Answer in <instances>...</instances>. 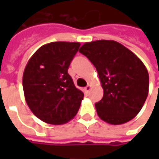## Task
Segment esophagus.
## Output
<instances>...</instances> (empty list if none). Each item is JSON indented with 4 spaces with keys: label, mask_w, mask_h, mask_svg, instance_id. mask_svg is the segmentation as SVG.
Instances as JSON below:
<instances>
[{
    "label": "esophagus",
    "mask_w": 159,
    "mask_h": 159,
    "mask_svg": "<svg viewBox=\"0 0 159 159\" xmlns=\"http://www.w3.org/2000/svg\"><path fill=\"white\" fill-rule=\"evenodd\" d=\"M91 89H92V87H91V85H90V84H89L88 86L84 88V90H85V92H86V93H89L90 90H91Z\"/></svg>",
    "instance_id": "1"
}]
</instances>
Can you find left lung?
Segmentation results:
<instances>
[{
  "label": "left lung",
  "mask_w": 159,
  "mask_h": 159,
  "mask_svg": "<svg viewBox=\"0 0 159 159\" xmlns=\"http://www.w3.org/2000/svg\"><path fill=\"white\" fill-rule=\"evenodd\" d=\"M79 52L96 68L103 88V98L95 103L98 116L114 125L133 119L148 95L149 75L143 62L111 40L86 42Z\"/></svg>",
  "instance_id": "1"
}]
</instances>
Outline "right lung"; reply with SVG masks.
Returning a JSON list of instances; mask_svg holds the SVG:
<instances>
[{
    "label": "right lung",
    "mask_w": 159,
    "mask_h": 159,
    "mask_svg": "<svg viewBox=\"0 0 159 159\" xmlns=\"http://www.w3.org/2000/svg\"><path fill=\"white\" fill-rule=\"evenodd\" d=\"M79 47V42H50L42 46L26 65L23 75L26 103L45 123L64 124L79 110L84 94L68 74Z\"/></svg>",
    "instance_id": "add662e5"
}]
</instances>
